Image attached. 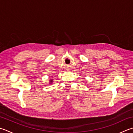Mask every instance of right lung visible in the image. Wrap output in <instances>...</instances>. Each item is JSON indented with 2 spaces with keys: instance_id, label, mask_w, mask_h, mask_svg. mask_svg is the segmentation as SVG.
<instances>
[{
  "instance_id": "right-lung-1",
  "label": "right lung",
  "mask_w": 133,
  "mask_h": 133,
  "mask_svg": "<svg viewBox=\"0 0 133 133\" xmlns=\"http://www.w3.org/2000/svg\"><path fill=\"white\" fill-rule=\"evenodd\" d=\"M51 82H52V80H51Z\"/></svg>"
}]
</instances>
